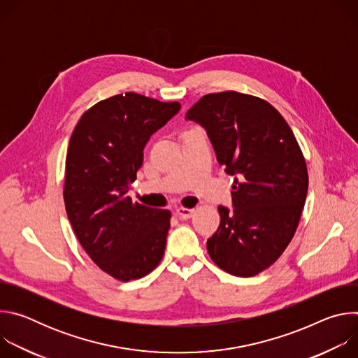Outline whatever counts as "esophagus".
I'll return each instance as SVG.
<instances>
[{
    "mask_svg": "<svg viewBox=\"0 0 358 358\" xmlns=\"http://www.w3.org/2000/svg\"><path fill=\"white\" fill-rule=\"evenodd\" d=\"M194 214H195V210H192V208H184V207L177 208V215H178L181 220H188V218H191Z\"/></svg>",
    "mask_w": 358,
    "mask_h": 358,
    "instance_id": "34e87169",
    "label": "esophagus"
}]
</instances>
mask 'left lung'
<instances>
[{"label": "left lung", "mask_w": 358, "mask_h": 358, "mask_svg": "<svg viewBox=\"0 0 358 358\" xmlns=\"http://www.w3.org/2000/svg\"><path fill=\"white\" fill-rule=\"evenodd\" d=\"M187 120L207 130L218 163L235 176L234 210L218 207L210 257L234 276L258 275L279 259L301 217L309 176L299 143L269 101L234 90L202 96Z\"/></svg>", "instance_id": "obj_1"}]
</instances>
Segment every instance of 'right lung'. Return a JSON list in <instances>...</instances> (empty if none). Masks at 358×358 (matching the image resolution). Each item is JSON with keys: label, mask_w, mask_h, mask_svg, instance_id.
<instances>
[{"label": "right lung", "mask_w": 358, "mask_h": 358, "mask_svg": "<svg viewBox=\"0 0 358 358\" xmlns=\"http://www.w3.org/2000/svg\"><path fill=\"white\" fill-rule=\"evenodd\" d=\"M180 109L178 101L127 92L86 110L71 136L66 214L89 258L117 280L148 275L164 255L171 213L133 202L127 192L150 136Z\"/></svg>", "instance_id": "right-lung-1"}]
</instances>
